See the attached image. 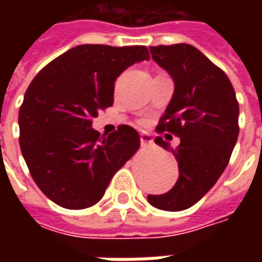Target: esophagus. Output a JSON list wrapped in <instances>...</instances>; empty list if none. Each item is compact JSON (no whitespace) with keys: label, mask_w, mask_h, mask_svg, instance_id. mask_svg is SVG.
Here are the masks:
<instances>
[{"label":"esophagus","mask_w":262,"mask_h":262,"mask_svg":"<svg viewBox=\"0 0 262 262\" xmlns=\"http://www.w3.org/2000/svg\"><path fill=\"white\" fill-rule=\"evenodd\" d=\"M140 143L143 146H147V144H151L153 143V139L148 133H140Z\"/></svg>","instance_id":"obj_1"}]
</instances>
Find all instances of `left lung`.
Listing matches in <instances>:
<instances>
[{
  "label": "left lung",
  "instance_id": "1",
  "mask_svg": "<svg viewBox=\"0 0 262 262\" xmlns=\"http://www.w3.org/2000/svg\"><path fill=\"white\" fill-rule=\"evenodd\" d=\"M151 59L174 80V94L157 132L181 139L177 148L163 137L154 142L171 150L180 177L163 195H148L154 208L178 212L191 208L213 187L229 164L238 137V102L229 77L187 43L151 46Z\"/></svg>",
  "mask_w": 262,
  "mask_h": 262
}]
</instances>
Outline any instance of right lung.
<instances>
[{"label": "right lung", "instance_id": "1", "mask_svg": "<svg viewBox=\"0 0 262 262\" xmlns=\"http://www.w3.org/2000/svg\"><path fill=\"white\" fill-rule=\"evenodd\" d=\"M150 59L146 46L81 45L43 67L19 108V146L33 181L66 209L90 208L140 146L132 126L109 136L91 127L114 103L115 81Z\"/></svg>", "mask_w": 262, "mask_h": 262}]
</instances>
